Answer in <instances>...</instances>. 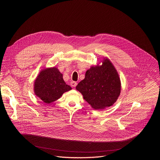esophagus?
Here are the masks:
<instances>
[{"instance_id": "obj_1", "label": "esophagus", "mask_w": 160, "mask_h": 160, "mask_svg": "<svg viewBox=\"0 0 160 160\" xmlns=\"http://www.w3.org/2000/svg\"><path fill=\"white\" fill-rule=\"evenodd\" d=\"M71 85H72V87H76L77 85V83L76 82L72 81V82H71Z\"/></svg>"}]
</instances>
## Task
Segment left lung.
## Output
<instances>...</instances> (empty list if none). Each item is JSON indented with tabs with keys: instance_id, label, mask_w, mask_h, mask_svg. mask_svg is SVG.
Instances as JSON below:
<instances>
[{
	"instance_id": "1",
	"label": "left lung",
	"mask_w": 160,
	"mask_h": 160,
	"mask_svg": "<svg viewBox=\"0 0 160 160\" xmlns=\"http://www.w3.org/2000/svg\"><path fill=\"white\" fill-rule=\"evenodd\" d=\"M76 88L83 99L95 109L112 106L118 99L121 91L118 74L109 59H105L101 66L91 67L85 78Z\"/></svg>"
}]
</instances>
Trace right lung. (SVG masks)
Instances as JSON below:
<instances>
[{
  "instance_id": "obj_1",
  "label": "right lung",
  "mask_w": 160,
  "mask_h": 160,
  "mask_svg": "<svg viewBox=\"0 0 160 160\" xmlns=\"http://www.w3.org/2000/svg\"><path fill=\"white\" fill-rule=\"evenodd\" d=\"M72 89L63 80L62 75L56 68H47L40 72L34 83V92L43 102L49 104Z\"/></svg>"
}]
</instances>
